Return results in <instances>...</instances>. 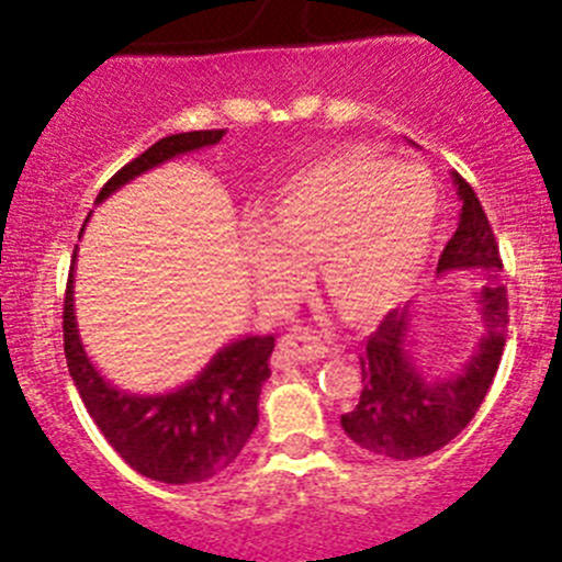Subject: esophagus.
Returning a JSON list of instances; mask_svg holds the SVG:
<instances>
[{"mask_svg": "<svg viewBox=\"0 0 562 562\" xmlns=\"http://www.w3.org/2000/svg\"><path fill=\"white\" fill-rule=\"evenodd\" d=\"M329 353V346L321 335H315L307 326H293L285 337L280 340L277 348V359L280 362H313Z\"/></svg>", "mask_w": 562, "mask_h": 562, "instance_id": "esophagus-1", "label": "esophagus"}]
</instances>
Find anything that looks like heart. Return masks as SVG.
<instances>
[{
    "instance_id": "1",
    "label": "heart",
    "mask_w": 562,
    "mask_h": 562,
    "mask_svg": "<svg viewBox=\"0 0 562 562\" xmlns=\"http://www.w3.org/2000/svg\"><path fill=\"white\" fill-rule=\"evenodd\" d=\"M439 189L419 165L340 150L302 167L247 225L244 252L266 291L288 293L321 255V277L342 313L370 318L401 302L431 252Z\"/></svg>"
}]
</instances>
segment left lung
I'll return each instance as SVG.
<instances>
[{"instance_id": "left-lung-1", "label": "left lung", "mask_w": 562, "mask_h": 562, "mask_svg": "<svg viewBox=\"0 0 562 562\" xmlns=\"http://www.w3.org/2000/svg\"><path fill=\"white\" fill-rule=\"evenodd\" d=\"M453 181L464 205L459 227L439 258V274L453 269L483 271L486 285L477 293V302L486 335L461 373L428 381L406 351L412 324L408 304L381 318L379 329L364 342V357H359L362 395L351 412L342 414L340 426L353 445L384 459H423L459 437L481 408L503 359L508 291L499 282L503 260L497 238L475 189L459 172H453Z\"/></svg>"}]
</instances>
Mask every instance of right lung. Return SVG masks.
I'll use <instances>...</instances> for the list:
<instances>
[{
  "label": "right lung",
  "instance_id": "add662e5",
  "mask_svg": "<svg viewBox=\"0 0 562 562\" xmlns=\"http://www.w3.org/2000/svg\"><path fill=\"white\" fill-rule=\"evenodd\" d=\"M222 136L225 128L165 136L128 161L123 170L114 172L98 192L95 203H103L109 194L134 181L136 176L181 154L216 145ZM63 340L70 379L92 423L101 428L120 459L139 475L172 486L209 481L238 459L258 426L260 386L271 375L269 359L274 351L271 335L244 337L225 346L205 364L203 373L181 390L167 395H131L109 384L85 353L76 329L74 266H70L68 285H65Z\"/></svg>",
  "mask_w": 562,
  "mask_h": 562
}]
</instances>
